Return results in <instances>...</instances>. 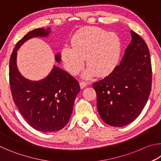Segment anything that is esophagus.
Wrapping results in <instances>:
<instances>
[{"label":"esophagus","mask_w":161,"mask_h":161,"mask_svg":"<svg viewBox=\"0 0 161 161\" xmlns=\"http://www.w3.org/2000/svg\"><path fill=\"white\" fill-rule=\"evenodd\" d=\"M80 85L81 88L83 89V88H84V87H86V86L87 85V82L84 81H81L80 82Z\"/></svg>","instance_id":"obj_1"}]
</instances>
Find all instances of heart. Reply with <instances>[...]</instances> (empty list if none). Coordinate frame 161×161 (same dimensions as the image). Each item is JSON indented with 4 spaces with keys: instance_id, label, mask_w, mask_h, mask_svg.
I'll use <instances>...</instances> for the list:
<instances>
[{
    "instance_id": "1",
    "label": "heart",
    "mask_w": 161,
    "mask_h": 161,
    "mask_svg": "<svg viewBox=\"0 0 161 161\" xmlns=\"http://www.w3.org/2000/svg\"><path fill=\"white\" fill-rule=\"evenodd\" d=\"M72 47L62 50L64 66L72 75H77L84 67V59L89 67L84 77L107 75L118 63L121 42L115 33L95 27L80 30L72 37Z\"/></svg>"
}]
</instances>
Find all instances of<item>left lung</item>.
<instances>
[{"label": "left lung", "mask_w": 161, "mask_h": 161, "mask_svg": "<svg viewBox=\"0 0 161 161\" xmlns=\"http://www.w3.org/2000/svg\"><path fill=\"white\" fill-rule=\"evenodd\" d=\"M131 41L121 62L93 87L97 110L104 123L115 127L130 124L140 115L152 86L150 52L144 40L130 31Z\"/></svg>", "instance_id": "obj_1"}]
</instances>
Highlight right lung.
<instances>
[{
  "label": "right lung",
  "instance_id": "right-lung-1",
  "mask_svg": "<svg viewBox=\"0 0 161 161\" xmlns=\"http://www.w3.org/2000/svg\"><path fill=\"white\" fill-rule=\"evenodd\" d=\"M50 28L35 29L16 44L10 55L9 81L13 102L30 126L42 132L61 130L69 121L75 98L80 91L78 81L63 69L54 66L47 77L37 81L23 77L16 65L17 50L34 37H46ZM57 62L60 61L59 54Z\"/></svg>",
  "mask_w": 161,
  "mask_h": 161
}]
</instances>
